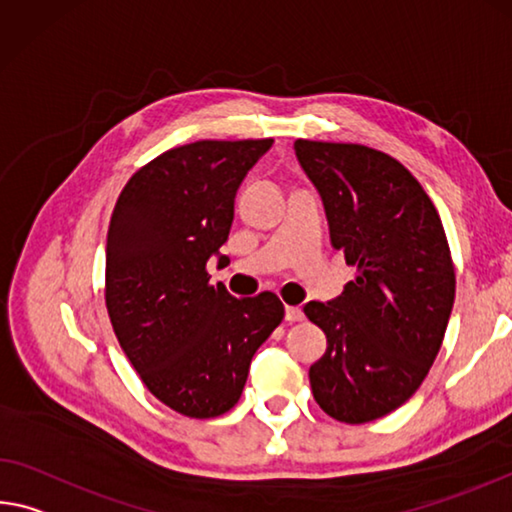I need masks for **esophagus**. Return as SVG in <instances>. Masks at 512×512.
<instances>
[{"instance_id":"34e87169","label":"esophagus","mask_w":512,"mask_h":512,"mask_svg":"<svg viewBox=\"0 0 512 512\" xmlns=\"http://www.w3.org/2000/svg\"><path fill=\"white\" fill-rule=\"evenodd\" d=\"M303 310H300V307H287L285 310V319L289 321V323H296V321H303Z\"/></svg>"}]
</instances>
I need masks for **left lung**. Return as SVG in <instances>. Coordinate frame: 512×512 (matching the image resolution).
<instances>
[{
    "label": "left lung",
    "mask_w": 512,
    "mask_h": 512,
    "mask_svg": "<svg viewBox=\"0 0 512 512\" xmlns=\"http://www.w3.org/2000/svg\"><path fill=\"white\" fill-rule=\"evenodd\" d=\"M319 191L330 241L358 266L342 296L303 310L328 337L310 367L316 403L344 424L401 408L437 358L456 298L449 243L431 198L394 157L355 143H294Z\"/></svg>",
    "instance_id": "left-lung-1"
}]
</instances>
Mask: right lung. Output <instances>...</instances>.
Returning a JSON list of instances; mask_svg holds the SVG:
<instances>
[{"label":"right lung","mask_w":512,"mask_h":512,"mask_svg":"<svg viewBox=\"0 0 512 512\" xmlns=\"http://www.w3.org/2000/svg\"><path fill=\"white\" fill-rule=\"evenodd\" d=\"M273 139L196 141L134 173L107 234V310L150 394L193 419L241 399L250 360L285 305L264 291L234 298L209 285L207 262L230 234L239 184Z\"/></svg>","instance_id":"add662e5"}]
</instances>
